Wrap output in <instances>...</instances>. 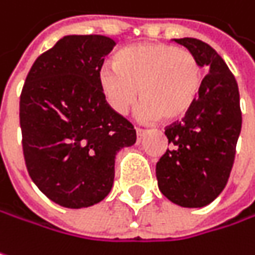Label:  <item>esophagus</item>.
Returning a JSON list of instances; mask_svg holds the SVG:
<instances>
[{
	"label": "esophagus",
	"mask_w": 255,
	"mask_h": 255,
	"mask_svg": "<svg viewBox=\"0 0 255 255\" xmlns=\"http://www.w3.org/2000/svg\"><path fill=\"white\" fill-rule=\"evenodd\" d=\"M136 135H137V139L140 140L142 137L146 135V130H143V129H137V128H136Z\"/></svg>",
	"instance_id": "obj_1"
}]
</instances>
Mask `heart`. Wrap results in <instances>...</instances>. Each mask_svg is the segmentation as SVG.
I'll list each match as a JSON object with an SVG mask.
<instances>
[{
  "instance_id": "obj_1",
  "label": "heart",
  "mask_w": 255,
  "mask_h": 255,
  "mask_svg": "<svg viewBox=\"0 0 255 255\" xmlns=\"http://www.w3.org/2000/svg\"><path fill=\"white\" fill-rule=\"evenodd\" d=\"M203 69L184 49L165 43H136L122 49L115 64L99 71V85L109 107L125 115L139 97L137 119L154 122L184 116L197 100Z\"/></svg>"
}]
</instances>
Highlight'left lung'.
Instances as JSON below:
<instances>
[{
	"label": "left lung",
	"mask_w": 255,
	"mask_h": 255,
	"mask_svg": "<svg viewBox=\"0 0 255 255\" xmlns=\"http://www.w3.org/2000/svg\"><path fill=\"white\" fill-rule=\"evenodd\" d=\"M208 68L197 100L181 122L167 128L171 149L156 162L159 191L181 208H203L225 189L241 133L238 84L208 43L173 39Z\"/></svg>",
	"instance_id": "left-lung-1"
}]
</instances>
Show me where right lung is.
Masks as SVG:
<instances>
[{
    "label": "right lung",
    "instance_id": "right-lung-1",
    "mask_svg": "<svg viewBox=\"0 0 255 255\" xmlns=\"http://www.w3.org/2000/svg\"><path fill=\"white\" fill-rule=\"evenodd\" d=\"M116 42L69 34L42 53L20 97L27 171L59 206L90 208L113 187L116 155L136 142L132 123L115 113L99 85L104 56Z\"/></svg>",
    "mask_w": 255,
    "mask_h": 255
}]
</instances>
